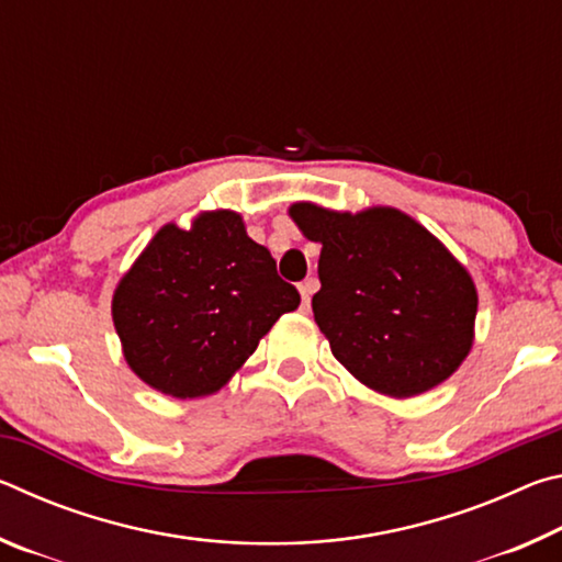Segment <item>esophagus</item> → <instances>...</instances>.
<instances>
[{"instance_id":"esophagus-1","label":"esophagus","mask_w":562,"mask_h":562,"mask_svg":"<svg viewBox=\"0 0 562 562\" xmlns=\"http://www.w3.org/2000/svg\"><path fill=\"white\" fill-rule=\"evenodd\" d=\"M319 282L317 278H307L300 284V294H302V310H310V302H312V294L317 292Z\"/></svg>"}]
</instances>
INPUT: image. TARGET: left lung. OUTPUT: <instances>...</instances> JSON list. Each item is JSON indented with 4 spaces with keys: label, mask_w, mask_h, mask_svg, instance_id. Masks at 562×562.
I'll use <instances>...</instances> for the list:
<instances>
[{
    "label": "left lung",
    "mask_w": 562,
    "mask_h": 562,
    "mask_svg": "<svg viewBox=\"0 0 562 562\" xmlns=\"http://www.w3.org/2000/svg\"><path fill=\"white\" fill-rule=\"evenodd\" d=\"M290 217L322 245L312 312L349 374L406 398L461 367L479 294L469 270L424 225L396 207L337 213L294 203Z\"/></svg>",
    "instance_id": "obj_1"
}]
</instances>
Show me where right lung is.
Returning <instances> with one entry per match:
<instances>
[{
    "label": "right lung",
    "mask_w": 562,
    "mask_h": 562,
    "mask_svg": "<svg viewBox=\"0 0 562 562\" xmlns=\"http://www.w3.org/2000/svg\"><path fill=\"white\" fill-rule=\"evenodd\" d=\"M300 292L233 211L160 227L113 292L111 315L136 376L176 398L215 394Z\"/></svg>",
    "instance_id": "right-lung-1"
}]
</instances>
